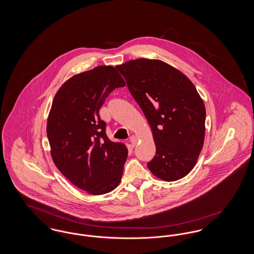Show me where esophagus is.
Returning <instances> with one entry per match:
<instances>
[{"mask_svg": "<svg viewBox=\"0 0 254 254\" xmlns=\"http://www.w3.org/2000/svg\"><path fill=\"white\" fill-rule=\"evenodd\" d=\"M129 140H130V143H131L132 146H135L136 144H137V138H136L134 135H132V136H130Z\"/></svg>", "mask_w": 254, "mask_h": 254, "instance_id": "esophagus-1", "label": "esophagus"}]
</instances>
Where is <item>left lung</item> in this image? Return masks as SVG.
Listing matches in <instances>:
<instances>
[{"label": "left lung", "instance_id": "left-lung-1", "mask_svg": "<svg viewBox=\"0 0 254 254\" xmlns=\"http://www.w3.org/2000/svg\"><path fill=\"white\" fill-rule=\"evenodd\" d=\"M116 68L151 127L156 154L147 168L164 181L185 177L205 139V105L193 84L160 60L128 61Z\"/></svg>", "mask_w": 254, "mask_h": 254}]
</instances>
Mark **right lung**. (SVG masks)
Masks as SVG:
<instances>
[{
    "mask_svg": "<svg viewBox=\"0 0 254 254\" xmlns=\"http://www.w3.org/2000/svg\"><path fill=\"white\" fill-rule=\"evenodd\" d=\"M125 85L113 66L100 65L74 75L53 99L47 126L51 157L87 193H109L121 181L127 148L109 140L99 110L112 90Z\"/></svg>",
    "mask_w": 254,
    "mask_h": 254,
    "instance_id": "add662e5",
    "label": "right lung"
}]
</instances>
